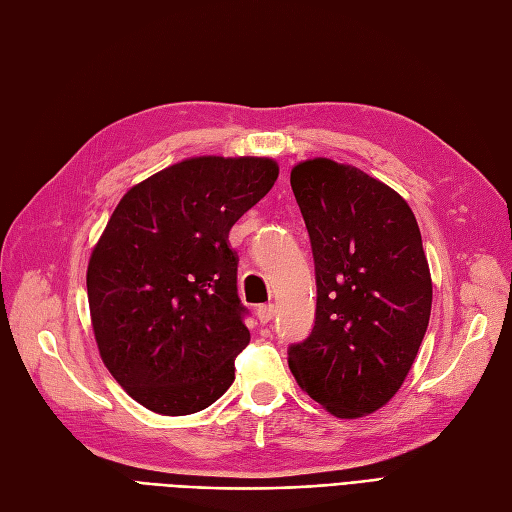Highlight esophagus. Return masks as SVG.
I'll use <instances>...</instances> for the list:
<instances>
[{"label": "esophagus", "instance_id": "esophagus-1", "mask_svg": "<svg viewBox=\"0 0 512 512\" xmlns=\"http://www.w3.org/2000/svg\"><path fill=\"white\" fill-rule=\"evenodd\" d=\"M256 318L260 320V324H267V322H271L273 318H275V305H260L258 309H256Z\"/></svg>", "mask_w": 512, "mask_h": 512}]
</instances>
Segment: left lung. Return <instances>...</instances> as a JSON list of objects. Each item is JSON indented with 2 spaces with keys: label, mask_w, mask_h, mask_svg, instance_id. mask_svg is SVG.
<instances>
[{
  "label": "left lung",
  "mask_w": 512,
  "mask_h": 512,
  "mask_svg": "<svg viewBox=\"0 0 512 512\" xmlns=\"http://www.w3.org/2000/svg\"><path fill=\"white\" fill-rule=\"evenodd\" d=\"M312 241L316 322L288 350L294 380L337 418L389 404L431 314V273L408 203L361 168L329 158L290 170Z\"/></svg>",
  "instance_id": "left-lung-1"
}]
</instances>
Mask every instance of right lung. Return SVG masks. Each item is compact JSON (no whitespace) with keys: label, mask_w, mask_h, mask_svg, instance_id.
I'll return each mask as SVG.
<instances>
[{"label":"right lung","mask_w":512,"mask_h":512,"mask_svg":"<svg viewBox=\"0 0 512 512\" xmlns=\"http://www.w3.org/2000/svg\"><path fill=\"white\" fill-rule=\"evenodd\" d=\"M280 175L271 158L198 156L130 188L91 250L87 299L102 361L164 416L205 410L250 344L228 232Z\"/></svg>","instance_id":"right-lung-1"}]
</instances>
